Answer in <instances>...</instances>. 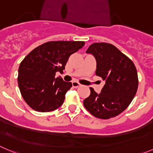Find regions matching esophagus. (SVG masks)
I'll return each mask as SVG.
<instances>
[{"instance_id":"34e87169","label":"esophagus","mask_w":153,"mask_h":153,"mask_svg":"<svg viewBox=\"0 0 153 153\" xmlns=\"http://www.w3.org/2000/svg\"><path fill=\"white\" fill-rule=\"evenodd\" d=\"M72 85L74 88H77V87L80 86L81 84L79 83L78 82H76V81H74V82H72Z\"/></svg>"}]
</instances>
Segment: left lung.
Returning <instances> with one entry per match:
<instances>
[{"label":"left lung","mask_w":153,"mask_h":153,"mask_svg":"<svg viewBox=\"0 0 153 153\" xmlns=\"http://www.w3.org/2000/svg\"><path fill=\"white\" fill-rule=\"evenodd\" d=\"M86 53L97 62L96 75L105 81L101 93L90 88L84 107L94 116L107 119L123 113L135 96L138 87L137 69L128 57L110 43H92Z\"/></svg>","instance_id":"obj_1"}]
</instances>
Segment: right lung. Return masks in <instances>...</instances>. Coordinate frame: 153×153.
I'll list each match as a JSON object with an SVG mask.
<instances>
[{
    "mask_svg": "<svg viewBox=\"0 0 153 153\" xmlns=\"http://www.w3.org/2000/svg\"><path fill=\"white\" fill-rule=\"evenodd\" d=\"M85 45L83 41H49L37 46L20 63L18 84L27 105L38 112H50L64 103L72 83L56 77L68 59Z\"/></svg>",
    "mask_w": 153,
    "mask_h": 153,
    "instance_id": "obj_1",
    "label": "right lung"
}]
</instances>
